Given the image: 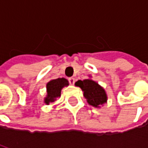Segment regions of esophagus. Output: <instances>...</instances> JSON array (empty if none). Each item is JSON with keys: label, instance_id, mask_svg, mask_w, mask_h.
I'll use <instances>...</instances> for the list:
<instances>
[{"label": "esophagus", "instance_id": "34e87169", "mask_svg": "<svg viewBox=\"0 0 148 148\" xmlns=\"http://www.w3.org/2000/svg\"><path fill=\"white\" fill-rule=\"evenodd\" d=\"M68 80H69V82H70L71 85H74V82H75L74 77H69V79H68Z\"/></svg>", "mask_w": 148, "mask_h": 148}]
</instances>
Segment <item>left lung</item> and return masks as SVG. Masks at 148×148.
I'll list each match as a JSON object with an SVG mask.
<instances>
[{
	"mask_svg": "<svg viewBox=\"0 0 148 148\" xmlns=\"http://www.w3.org/2000/svg\"><path fill=\"white\" fill-rule=\"evenodd\" d=\"M75 86L82 89L83 96L86 98L87 102L90 106L100 108V106L107 101V94L105 90L92 79L78 80L75 82Z\"/></svg>",
	"mask_w": 148,
	"mask_h": 148,
	"instance_id": "8db88e82",
	"label": "left lung"
}]
</instances>
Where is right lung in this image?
I'll return each mask as SVG.
<instances>
[{"label":"right lung","instance_id":"1","mask_svg":"<svg viewBox=\"0 0 148 148\" xmlns=\"http://www.w3.org/2000/svg\"><path fill=\"white\" fill-rule=\"evenodd\" d=\"M68 86L69 82L64 77L50 81L47 84V97L44 98V102L47 105L54 102L56 98L61 95L62 89Z\"/></svg>","mask_w":148,"mask_h":148}]
</instances>
